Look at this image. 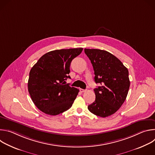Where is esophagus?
<instances>
[{
  "mask_svg": "<svg viewBox=\"0 0 155 155\" xmlns=\"http://www.w3.org/2000/svg\"><path fill=\"white\" fill-rule=\"evenodd\" d=\"M80 91L81 93H84L86 91V90H83V89H80Z\"/></svg>",
  "mask_w": 155,
  "mask_h": 155,
  "instance_id": "34e87169",
  "label": "esophagus"
}]
</instances>
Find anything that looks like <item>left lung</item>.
<instances>
[{"label":"left lung","mask_w":155,"mask_h":155,"mask_svg":"<svg viewBox=\"0 0 155 155\" xmlns=\"http://www.w3.org/2000/svg\"><path fill=\"white\" fill-rule=\"evenodd\" d=\"M94 71L95 101L88 105L92 114L102 118L114 114L125 101L130 86L127 69L117 57L99 49H84Z\"/></svg>","instance_id":"8db88e82"}]
</instances>
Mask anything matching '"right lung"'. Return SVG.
I'll list each match as a JSON object with an SVG mask.
<instances>
[{"label":"right lung","mask_w":155,"mask_h":155,"mask_svg":"<svg viewBox=\"0 0 155 155\" xmlns=\"http://www.w3.org/2000/svg\"><path fill=\"white\" fill-rule=\"evenodd\" d=\"M82 48L56 50L43 55L29 72L28 91L35 105L43 113L57 115L69 109L79 90L65 84L71 78V63Z\"/></svg>","instance_id":"obj_1"}]
</instances>
